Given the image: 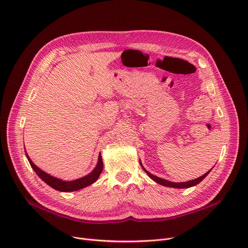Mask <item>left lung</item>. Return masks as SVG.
<instances>
[{"instance_id":"1","label":"left lung","mask_w":248,"mask_h":248,"mask_svg":"<svg viewBox=\"0 0 248 248\" xmlns=\"http://www.w3.org/2000/svg\"><path fill=\"white\" fill-rule=\"evenodd\" d=\"M141 163V162H140ZM141 167H142V169L144 170V171L153 179V180H155L156 183H158V184H161V185H163V186H168V187H173V188H189V187H192V186H195V185H197L198 183H200L208 174H209V172L212 170H209L208 172H206L204 175H202V176H200V177H198V178H196V179H193V180H190V181H186V182H180V183H174V182H170V181H169V180H166V179H162V178H159V177H157V176H155V175H153L152 173H150L149 171H147L146 170H145V168L142 166V163H141Z\"/></svg>"}]
</instances>
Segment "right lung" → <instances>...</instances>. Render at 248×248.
Returning a JSON list of instances; mask_svg holds the SVG:
<instances>
[{
	"instance_id": "right-lung-1",
	"label": "right lung",
	"mask_w": 248,
	"mask_h": 248,
	"mask_svg": "<svg viewBox=\"0 0 248 248\" xmlns=\"http://www.w3.org/2000/svg\"><path fill=\"white\" fill-rule=\"evenodd\" d=\"M27 158H29V161L31 163V168L34 170V171L36 172V174L45 182L47 183L49 186H51L52 188L56 189L58 191H62V192H71V191H77L78 189L85 188L91 184H93V182H95L97 180V178L99 177L102 170H103V162H102V158L101 155H99L98 156V162L96 168L93 170V172H91L89 175L81 177L79 179L74 180V181H62L61 179L55 178L47 173H45L44 171H42L41 170H39L35 164L31 160V158L29 157V155H26Z\"/></svg>"
}]
</instances>
